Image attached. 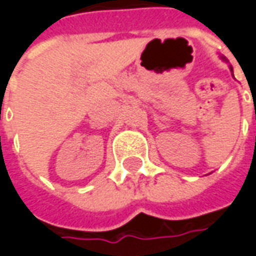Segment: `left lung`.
Wrapping results in <instances>:
<instances>
[{
  "mask_svg": "<svg viewBox=\"0 0 256 256\" xmlns=\"http://www.w3.org/2000/svg\"><path fill=\"white\" fill-rule=\"evenodd\" d=\"M222 60H224V61H226V60H225V58H222ZM231 71H232V68H231Z\"/></svg>",
  "mask_w": 256,
  "mask_h": 256,
  "instance_id": "1",
  "label": "left lung"
}]
</instances>
